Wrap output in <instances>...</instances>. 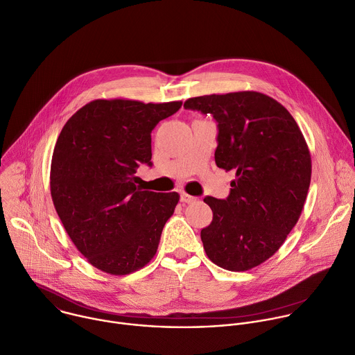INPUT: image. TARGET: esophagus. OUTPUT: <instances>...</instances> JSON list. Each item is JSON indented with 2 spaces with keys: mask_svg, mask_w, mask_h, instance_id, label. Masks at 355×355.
I'll return each mask as SVG.
<instances>
[{
  "mask_svg": "<svg viewBox=\"0 0 355 355\" xmlns=\"http://www.w3.org/2000/svg\"><path fill=\"white\" fill-rule=\"evenodd\" d=\"M180 201L184 202V204H191V202L197 201V198L193 197V196H189L187 193H182V194H180Z\"/></svg>",
  "mask_w": 355,
  "mask_h": 355,
  "instance_id": "34e87169",
  "label": "esophagus"
}]
</instances>
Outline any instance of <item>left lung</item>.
Returning a JSON list of instances; mask_svg holds the SVG:
<instances>
[{
	"instance_id": "8db88e82",
	"label": "left lung",
	"mask_w": 355,
	"mask_h": 355,
	"mask_svg": "<svg viewBox=\"0 0 355 355\" xmlns=\"http://www.w3.org/2000/svg\"><path fill=\"white\" fill-rule=\"evenodd\" d=\"M186 110L211 114L218 126L215 162L234 171L225 200L205 197L214 212L201 230L208 258L248 270L272 257L297 223L311 182V155L290 112L257 92L189 98Z\"/></svg>"
}]
</instances>
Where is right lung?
I'll list each match as a JSON object with an SVG mask.
<instances>
[{
	"label": "right lung",
	"instance_id": "add662e5",
	"mask_svg": "<svg viewBox=\"0 0 355 355\" xmlns=\"http://www.w3.org/2000/svg\"><path fill=\"white\" fill-rule=\"evenodd\" d=\"M182 101L96 100L65 123L51 161V197L76 248L111 275L146 266L157 252L178 193L143 190L135 173L151 162V132Z\"/></svg>",
	"mask_w": 355,
	"mask_h": 355
}]
</instances>
